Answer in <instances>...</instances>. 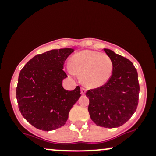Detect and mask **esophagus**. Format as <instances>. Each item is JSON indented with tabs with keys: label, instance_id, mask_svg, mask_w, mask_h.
<instances>
[{
	"label": "esophagus",
	"instance_id": "obj_1",
	"mask_svg": "<svg viewBox=\"0 0 156 156\" xmlns=\"http://www.w3.org/2000/svg\"><path fill=\"white\" fill-rule=\"evenodd\" d=\"M81 94H85V93H86V90L84 89V87H82L81 89Z\"/></svg>",
	"mask_w": 156,
	"mask_h": 156
}]
</instances>
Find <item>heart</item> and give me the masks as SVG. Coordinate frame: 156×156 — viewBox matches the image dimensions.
<instances>
[{
    "mask_svg": "<svg viewBox=\"0 0 156 156\" xmlns=\"http://www.w3.org/2000/svg\"><path fill=\"white\" fill-rule=\"evenodd\" d=\"M68 71L72 75H81V81L89 88L104 85L113 72V62L105 53L94 50H83L72 56Z\"/></svg>",
    "mask_w": 156,
    "mask_h": 156,
    "instance_id": "obj_1",
    "label": "heart"
}]
</instances>
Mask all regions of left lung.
<instances>
[{
	"mask_svg": "<svg viewBox=\"0 0 156 156\" xmlns=\"http://www.w3.org/2000/svg\"><path fill=\"white\" fill-rule=\"evenodd\" d=\"M113 62V72L106 84L86 93L88 112L97 125L106 128L120 127L136 111L140 85L137 71L127 58L104 49Z\"/></svg>",
	"mask_w": 156,
	"mask_h": 156,
	"instance_id": "left-lung-1",
	"label": "left lung"
}]
</instances>
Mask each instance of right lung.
I'll return each instance as SVG.
<instances>
[{"label": "right lung", "instance_id": "add662e5", "mask_svg": "<svg viewBox=\"0 0 156 156\" xmlns=\"http://www.w3.org/2000/svg\"><path fill=\"white\" fill-rule=\"evenodd\" d=\"M74 49L52 50L37 54L20 71L16 87L19 109L24 119L39 130L50 131L63 126L81 97L80 87L66 90L63 65Z\"/></svg>", "mask_w": 156, "mask_h": 156}]
</instances>
